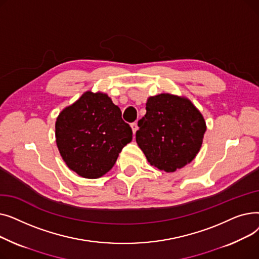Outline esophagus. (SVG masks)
Returning <instances> with one entry per match:
<instances>
[{
    "label": "esophagus",
    "mask_w": 259,
    "mask_h": 259,
    "mask_svg": "<svg viewBox=\"0 0 259 259\" xmlns=\"http://www.w3.org/2000/svg\"><path fill=\"white\" fill-rule=\"evenodd\" d=\"M131 129H132V132H133V134L138 131V129H139V127H138V122H132L131 124Z\"/></svg>",
    "instance_id": "obj_1"
}]
</instances>
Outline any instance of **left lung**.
Returning <instances> with one entry per match:
<instances>
[{"label":"left lung","mask_w":259,"mask_h":259,"mask_svg":"<svg viewBox=\"0 0 259 259\" xmlns=\"http://www.w3.org/2000/svg\"><path fill=\"white\" fill-rule=\"evenodd\" d=\"M146 110L137 143L150 165L174 172L192 161L207 129L196 107L186 98L161 93L148 99Z\"/></svg>","instance_id":"8db88e82"}]
</instances>
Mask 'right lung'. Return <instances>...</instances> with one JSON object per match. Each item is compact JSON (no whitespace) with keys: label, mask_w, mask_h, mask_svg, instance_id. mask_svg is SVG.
Segmentation results:
<instances>
[{"label":"right lung","mask_w":259,"mask_h":259,"mask_svg":"<svg viewBox=\"0 0 259 259\" xmlns=\"http://www.w3.org/2000/svg\"><path fill=\"white\" fill-rule=\"evenodd\" d=\"M56 139L68 168L81 178L99 179L114 166L132 130L106 93L87 91L59 114Z\"/></svg>","instance_id":"1"}]
</instances>
